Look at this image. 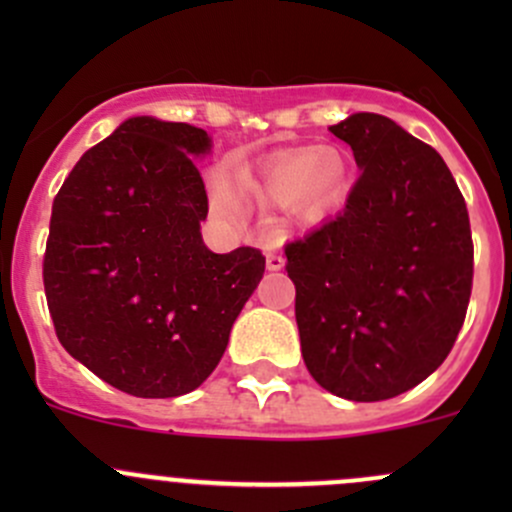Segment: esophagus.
I'll return each mask as SVG.
<instances>
[{"instance_id":"obj_1","label":"esophagus","mask_w":512,"mask_h":512,"mask_svg":"<svg viewBox=\"0 0 512 512\" xmlns=\"http://www.w3.org/2000/svg\"><path fill=\"white\" fill-rule=\"evenodd\" d=\"M282 267H285V257L280 255V252H270V255H267V270H282Z\"/></svg>"}]
</instances>
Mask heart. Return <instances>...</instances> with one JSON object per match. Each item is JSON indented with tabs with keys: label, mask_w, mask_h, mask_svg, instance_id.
Here are the masks:
<instances>
[{
	"label": "heart",
	"mask_w": 512,
	"mask_h": 512,
	"mask_svg": "<svg viewBox=\"0 0 512 512\" xmlns=\"http://www.w3.org/2000/svg\"><path fill=\"white\" fill-rule=\"evenodd\" d=\"M237 193L260 208H289L297 223H317L344 198L349 165L337 148L302 146L280 153L260 173L237 168ZM210 208L227 220H237L240 205L220 170L208 178Z\"/></svg>",
	"instance_id": "heart-1"
}]
</instances>
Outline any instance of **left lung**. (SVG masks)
Wrapping results in <instances>:
<instances>
[{"mask_svg": "<svg viewBox=\"0 0 512 512\" xmlns=\"http://www.w3.org/2000/svg\"><path fill=\"white\" fill-rule=\"evenodd\" d=\"M329 131L361 168L334 220L285 245L309 374L349 401H384L443 364L473 287L468 208L443 158L379 113Z\"/></svg>", "mask_w": 512, "mask_h": 512, "instance_id": "1", "label": "left lung"}]
</instances>
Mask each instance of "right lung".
I'll list each match as a JSON object with an SVG mask.
<instances>
[{
    "label": "right lung",
    "mask_w": 512,
    "mask_h": 512,
    "mask_svg": "<svg viewBox=\"0 0 512 512\" xmlns=\"http://www.w3.org/2000/svg\"><path fill=\"white\" fill-rule=\"evenodd\" d=\"M203 128L123 121L81 156L51 208L44 292L61 347L138 399L198 389L265 272L257 247L203 245Z\"/></svg>",
    "instance_id": "obj_1"
}]
</instances>
